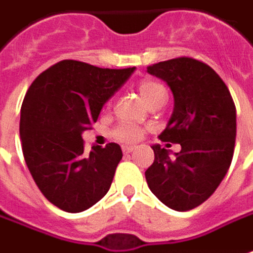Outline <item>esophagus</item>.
<instances>
[{"label": "esophagus", "mask_w": 253, "mask_h": 253, "mask_svg": "<svg viewBox=\"0 0 253 253\" xmlns=\"http://www.w3.org/2000/svg\"><path fill=\"white\" fill-rule=\"evenodd\" d=\"M133 146H122V152L124 153H131V152H133Z\"/></svg>", "instance_id": "obj_1"}]
</instances>
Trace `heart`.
Returning <instances> with one entry per match:
<instances>
[{
  "instance_id": "heart-1",
  "label": "heart",
  "mask_w": 253,
  "mask_h": 253,
  "mask_svg": "<svg viewBox=\"0 0 253 253\" xmlns=\"http://www.w3.org/2000/svg\"><path fill=\"white\" fill-rule=\"evenodd\" d=\"M138 91L149 105H153L158 101H165L166 98L165 87L153 80H142L141 83L138 84ZM143 132L145 129L142 126H138L135 124L122 122L112 129V136L122 143H133L141 139Z\"/></svg>"
}]
</instances>
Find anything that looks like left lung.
I'll use <instances>...</instances> for the list:
<instances>
[{
    "mask_svg": "<svg viewBox=\"0 0 253 253\" xmlns=\"http://www.w3.org/2000/svg\"><path fill=\"white\" fill-rule=\"evenodd\" d=\"M165 80L174 108L161 141L180 143L174 156L152 146L155 162L145 171L151 191L176 211L199 207L227 174L235 148L237 110L227 84L209 64L181 56L148 66ZM170 143H168V148Z\"/></svg>",
    "mask_w": 253,
    "mask_h": 253,
    "instance_id": "8db88e82",
    "label": "left lung"
}]
</instances>
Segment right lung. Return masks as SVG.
I'll use <instances>...</instances> for the list:
<instances>
[{
	"label": "right lung",
	"instance_id": "add662e5",
	"mask_svg": "<svg viewBox=\"0 0 253 253\" xmlns=\"http://www.w3.org/2000/svg\"><path fill=\"white\" fill-rule=\"evenodd\" d=\"M133 70L62 60L25 94L19 122L25 162L42 194L60 210L82 212L110 190L121 148L108 143L85 153L82 133Z\"/></svg>",
	"mask_w": 253,
	"mask_h": 253
}]
</instances>
